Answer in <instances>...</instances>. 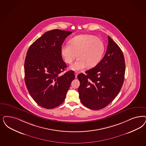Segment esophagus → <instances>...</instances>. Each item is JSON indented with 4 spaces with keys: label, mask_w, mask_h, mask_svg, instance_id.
<instances>
[{
    "label": "esophagus",
    "mask_w": 146,
    "mask_h": 146,
    "mask_svg": "<svg viewBox=\"0 0 146 146\" xmlns=\"http://www.w3.org/2000/svg\"><path fill=\"white\" fill-rule=\"evenodd\" d=\"M75 73L76 78H77V76H78V73H78V72H76H76H75V73Z\"/></svg>",
    "instance_id": "34e87169"
}]
</instances>
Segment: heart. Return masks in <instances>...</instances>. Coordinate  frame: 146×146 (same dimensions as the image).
<instances>
[{
  "label": "heart",
  "instance_id": "obj_1",
  "mask_svg": "<svg viewBox=\"0 0 146 146\" xmlns=\"http://www.w3.org/2000/svg\"><path fill=\"white\" fill-rule=\"evenodd\" d=\"M70 45H63L61 54L66 63L71 64L77 57V60L70 69L79 70L96 67L100 62L105 52V45L102 40L94 35H77L69 41Z\"/></svg>",
  "mask_w": 146,
  "mask_h": 146
}]
</instances>
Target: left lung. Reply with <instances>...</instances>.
Listing matches in <instances>:
<instances>
[{"instance_id":"obj_1","label":"left lung","mask_w":146,"mask_h":146,"mask_svg":"<svg viewBox=\"0 0 146 146\" xmlns=\"http://www.w3.org/2000/svg\"><path fill=\"white\" fill-rule=\"evenodd\" d=\"M106 53L92 69L80 73L78 92L86 107L99 110L108 105L120 92L125 74V58L122 50L109 36Z\"/></svg>"}]
</instances>
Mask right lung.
<instances>
[{
    "label": "right lung",
    "instance_id": "1",
    "mask_svg": "<svg viewBox=\"0 0 146 146\" xmlns=\"http://www.w3.org/2000/svg\"><path fill=\"white\" fill-rule=\"evenodd\" d=\"M71 33L72 32L58 29L47 31L27 52L24 64L26 87L35 102L46 109L60 105L75 79L73 70L59 76L67 68L61 47Z\"/></svg>",
    "mask_w": 146,
    "mask_h": 146
}]
</instances>
